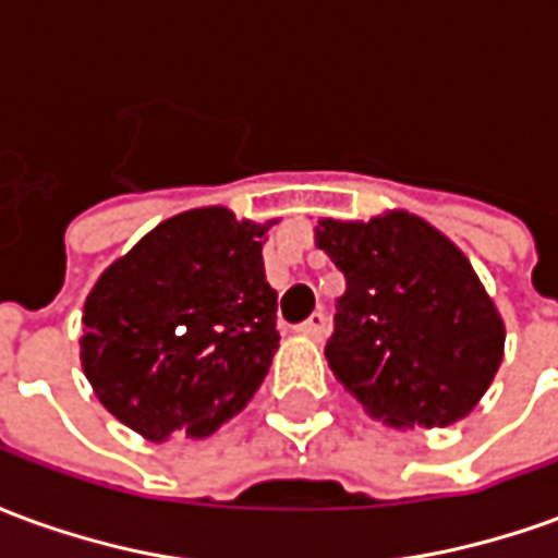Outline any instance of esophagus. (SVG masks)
Masks as SVG:
<instances>
[{"label":"esophagus","instance_id":"34e87169","mask_svg":"<svg viewBox=\"0 0 558 558\" xmlns=\"http://www.w3.org/2000/svg\"><path fill=\"white\" fill-rule=\"evenodd\" d=\"M326 328H328V316L323 311H314V314L304 319L299 331H302L304 338H314V340H323L326 338Z\"/></svg>","mask_w":558,"mask_h":558}]
</instances>
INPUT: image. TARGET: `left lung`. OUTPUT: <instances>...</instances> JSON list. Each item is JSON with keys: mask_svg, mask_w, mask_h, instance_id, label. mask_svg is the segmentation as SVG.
<instances>
[{"mask_svg": "<svg viewBox=\"0 0 558 558\" xmlns=\"http://www.w3.org/2000/svg\"><path fill=\"white\" fill-rule=\"evenodd\" d=\"M316 244L347 278L326 359L352 398L395 427L469 415L499 371L505 326L466 256L407 211L319 220Z\"/></svg>", "mask_w": 558, "mask_h": 558, "instance_id": "8db88e82", "label": "left lung"}]
</instances>
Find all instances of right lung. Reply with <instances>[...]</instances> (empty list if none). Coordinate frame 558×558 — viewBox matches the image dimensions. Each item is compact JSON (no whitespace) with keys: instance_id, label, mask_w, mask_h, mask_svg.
I'll use <instances>...</instances> for the list:
<instances>
[{"instance_id":"1","label":"right lung","mask_w":558,"mask_h":558,"mask_svg":"<svg viewBox=\"0 0 558 558\" xmlns=\"http://www.w3.org/2000/svg\"><path fill=\"white\" fill-rule=\"evenodd\" d=\"M263 235L227 208H194L158 223L95 283L80 359L131 430L203 439L263 386L280 340Z\"/></svg>"}]
</instances>
